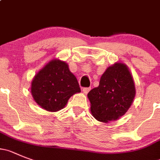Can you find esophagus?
Listing matches in <instances>:
<instances>
[{"mask_svg": "<svg viewBox=\"0 0 160 160\" xmlns=\"http://www.w3.org/2000/svg\"><path fill=\"white\" fill-rule=\"evenodd\" d=\"M91 90V88H83V92L84 94H88Z\"/></svg>", "mask_w": 160, "mask_h": 160, "instance_id": "34e87169", "label": "esophagus"}]
</instances>
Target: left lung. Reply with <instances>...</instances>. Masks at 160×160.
<instances>
[{
  "label": "left lung",
  "instance_id": "1",
  "mask_svg": "<svg viewBox=\"0 0 160 160\" xmlns=\"http://www.w3.org/2000/svg\"><path fill=\"white\" fill-rule=\"evenodd\" d=\"M135 95V84L129 68L118 62L107 68L98 87L88 94L91 112L99 122L116 121L127 112Z\"/></svg>",
  "mask_w": 160,
  "mask_h": 160
}]
</instances>
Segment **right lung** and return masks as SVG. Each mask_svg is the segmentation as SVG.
<instances>
[{
  "mask_svg": "<svg viewBox=\"0 0 160 160\" xmlns=\"http://www.w3.org/2000/svg\"><path fill=\"white\" fill-rule=\"evenodd\" d=\"M31 92L42 108L56 112L65 107L72 95L80 92V88L68 64L53 59L35 76Z\"/></svg>",
  "mask_w": 160,
  "mask_h": 160,
  "instance_id": "1",
  "label": "right lung"
}]
</instances>
